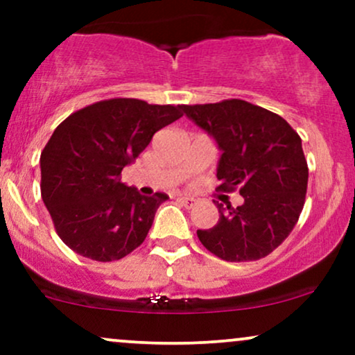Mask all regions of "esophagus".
I'll use <instances>...</instances> for the list:
<instances>
[{
    "label": "esophagus",
    "instance_id": "34e87169",
    "mask_svg": "<svg viewBox=\"0 0 355 355\" xmlns=\"http://www.w3.org/2000/svg\"><path fill=\"white\" fill-rule=\"evenodd\" d=\"M178 200H180L183 205L187 207V209H191V207L195 205V203H197V198H193V197H189V195H182L180 198H178Z\"/></svg>",
    "mask_w": 355,
    "mask_h": 355
}]
</instances>
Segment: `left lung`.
Here are the masks:
<instances>
[{
	"instance_id": "8db88e82",
	"label": "left lung",
	"mask_w": 355,
	"mask_h": 355,
	"mask_svg": "<svg viewBox=\"0 0 355 355\" xmlns=\"http://www.w3.org/2000/svg\"><path fill=\"white\" fill-rule=\"evenodd\" d=\"M222 150L218 191L239 190L237 209L217 202L218 222L197 230L207 250L227 262H252L274 252L294 230L307 193L302 140L282 116L245 100L180 105Z\"/></svg>"
}]
</instances>
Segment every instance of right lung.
I'll use <instances>...</instances> for the list:
<instances>
[{"label": "right lung", "mask_w": 355, "mask_h": 355, "mask_svg": "<svg viewBox=\"0 0 355 355\" xmlns=\"http://www.w3.org/2000/svg\"><path fill=\"white\" fill-rule=\"evenodd\" d=\"M183 115L180 105L110 98L71 113L43 148L42 198L58 237L96 262L120 260L144 243L168 195L121 183L155 133Z\"/></svg>", "instance_id": "obj_1"}]
</instances>
